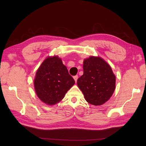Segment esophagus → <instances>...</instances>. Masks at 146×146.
I'll return each instance as SVG.
<instances>
[{
	"mask_svg": "<svg viewBox=\"0 0 146 146\" xmlns=\"http://www.w3.org/2000/svg\"><path fill=\"white\" fill-rule=\"evenodd\" d=\"M74 79L75 82H76H76H77V79H78V76H74Z\"/></svg>",
	"mask_w": 146,
	"mask_h": 146,
	"instance_id": "34e87169",
	"label": "esophagus"
}]
</instances>
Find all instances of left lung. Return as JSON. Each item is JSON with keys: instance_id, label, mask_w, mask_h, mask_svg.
Wrapping results in <instances>:
<instances>
[{"instance_id": "left-lung-1", "label": "left lung", "mask_w": 146, "mask_h": 146, "mask_svg": "<svg viewBox=\"0 0 146 146\" xmlns=\"http://www.w3.org/2000/svg\"><path fill=\"white\" fill-rule=\"evenodd\" d=\"M83 68L77 85L85 100L95 106L104 104L116 88V76L111 66L101 57L91 56L83 60Z\"/></svg>"}]
</instances>
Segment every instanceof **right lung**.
<instances>
[{
    "label": "right lung",
    "mask_w": 146,
    "mask_h": 146,
    "mask_svg": "<svg viewBox=\"0 0 146 146\" xmlns=\"http://www.w3.org/2000/svg\"><path fill=\"white\" fill-rule=\"evenodd\" d=\"M34 88L38 98L48 105L62 100L74 84V78L58 56H47L36 70Z\"/></svg>",
    "instance_id": "obj_1"
}]
</instances>
